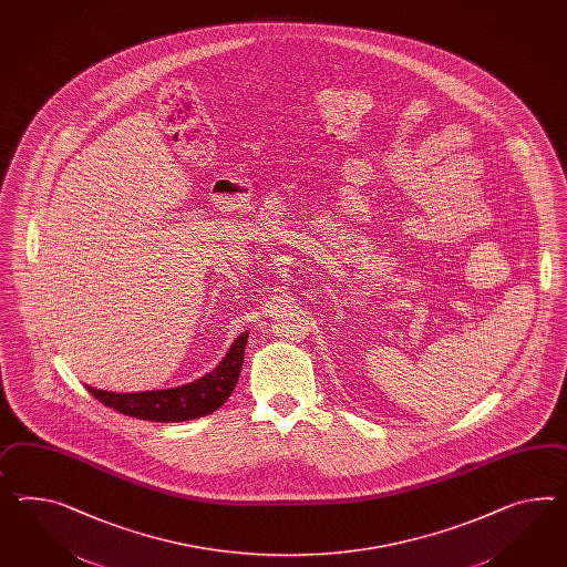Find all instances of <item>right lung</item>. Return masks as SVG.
<instances>
[{
    "instance_id": "1",
    "label": "right lung",
    "mask_w": 567,
    "mask_h": 567,
    "mask_svg": "<svg viewBox=\"0 0 567 567\" xmlns=\"http://www.w3.org/2000/svg\"><path fill=\"white\" fill-rule=\"evenodd\" d=\"M248 333L233 343L226 358L204 378L185 386L166 391L109 392L86 386L87 392L102 405L113 406L118 413L147 421H189L214 413L233 394L243 370Z\"/></svg>"
}]
</instances>
